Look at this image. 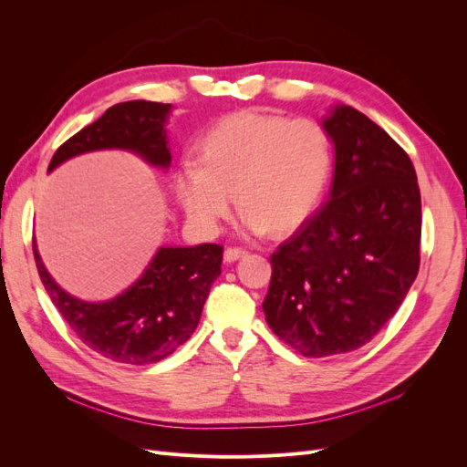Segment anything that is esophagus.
Returning a JSON list of instances; mask_svg holds the SVG:
<instances>
[{
  "mask_svg": "<svg viewBox=\"0 0 467 467\" xmlns=\"http://www.w3.org/2000/svg\"><path fill=\"white\" fill-rule=\"evenodd\" d=\"M245 255H247V249H244V247H228L223 251V259L228 263H234V261L242 259Z\"/></svg>",
  "mask_w": 467,
  "mask_h": 467,
  "instance_id": "obj_1",
  "label": "esophagus"
}]
</instances>
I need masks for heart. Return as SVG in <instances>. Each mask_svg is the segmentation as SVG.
I'll use <instances>...</instances> for the list:
<instances>
[{"label":"heart","instance_id":"heart-1","mask_svg":"<svg viewBox=\"0 0 467 467\" xmlns=\"http://www.w3.org/2000/svg\"><path fill=\"white\" fill-rule=\"evenodd\" d=\"M333 173V144L312 119L242 110L210 126L199 160H182L175 191L189 220L216 232L234 194L249 232L288 235L319 206Z\"/></svg>","mask_w":467,"mask_h":467}]
</instances>
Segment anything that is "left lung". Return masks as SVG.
I'll return each instance as SVG.
<instances>
[{"label": "left lung", "instance_id": "left-lung-1", "mask_svg": "<svg viewBox=\"0 0 467 467\" xmlns=\"http://www.w3.org/2000/svg\"><path fill=\"white\" fill-rule=\"evenodd\" d=\"M323 126L335 144L329 199L271 255L263 302L273 333L312 358L368 343L420 263V191L405 150L347 105Z\"/></svg>", "mask_w": 467, "mask_h": 467}]
</instances>
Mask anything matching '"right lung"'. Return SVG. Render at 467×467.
I'll list each match as a JSON object with an SVG mask.
<instances>
[{"label": "right lung", "mask_w": 467, "mask_h": 467, "mask_svg": "<svg viewBox=\"0 0 467 467\" xmlns=\"http://www.w3.org/2000/svg\"><path fill=\"white\" fill-rule=\"evenodd\" d=\"M171 105L126 101L112 105L56 150L48 171L74 155L120 148L148 163L169 167L163 124ZM38 276L72 331L97 355L122 364L160 362L187 341L201 321L212 282L222 273L223 247H161L134 285L109 302H81L64 292L42 265L33 242Z\"/></svg>", "instance_id": "1"}]
</instances>
